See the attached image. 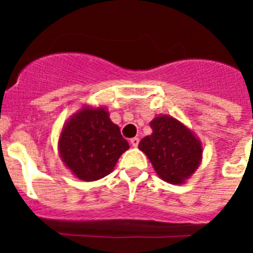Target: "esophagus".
<instances>
[{"label": "esophagus", "mask_w": 253, "mask_h": 253, "mask_svg": "<svg viewBox=\"0 0 253 253\" xmlns=\"http://www.w3.org/2000/svg\"><path fill=\"white\" fill-rule=\"evenodd\" d=\"M130 144L133 147H138V144H139V138H137V137L131 138V139H130Z\"/></svg>", "instance_id": "1"}]
</instances>
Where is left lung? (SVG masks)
Here are the masks:
<instances>
[{
    "mask_svg": "<svg viewBox=\"0 0 253 253\" xmlns=\"http://www.w3.org/2000/svg\"><path fill=\"white\" fill-rule=\"evenodd\" d=\"M151 135L138 148L151 161L157 175L172 185L185 184L200 166L203 146L191 129L169 115H158L151 123Z\"/></svg>",
    "mask_w": 253,
    "mask_h": 253,
    "instance_id": "left-lung-1",
    "label": "left lung"
}]
</instances>
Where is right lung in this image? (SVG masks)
<instances>
[{
    "mask_svg": "<svg viewBox=\"0 0 253 253\" xmlns=\"http://www.w3.org/2000/svg\"><path fill=\"white\" fill-rule=\"evenodd\" d=\"M128 149L129 143L104 106L81 107L67 120L58 140L64 166L82 181H96L109 175Z\"/></svg>",
    "mask_w": 253,
    "mask_h": 253,
    "instance_id": "right-lung-1",
    "label": "right lung"
}]
</instances>
